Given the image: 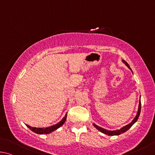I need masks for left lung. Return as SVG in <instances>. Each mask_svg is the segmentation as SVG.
<instances>
[{"label":"left lung","instance_id":"8db88e82","mask_svg":"<svg viewBox=\"0 0 155 155\" xmlns=\"http://www.w3.org/2000/svg\"><path fill=\"white\" fill-rule=\"evenodd\" d=\"M123 62L124 64H125L126 66L128 67L129 69L132 71L131 67H130V66L128 64V63H127V62L125 61H124V60H123ZM132 73H133V71H132ZM140 112H141V100H140V98L139 106H138V110H137V114H136V116H135V117L134 118V120H133L131 122V123H129L128 124H127V125H125V126L123 127L120 129H116V130H113V131H110V130H107V129H105L102 128V127H99L98 125H97V124H95L94 123H93V126L95 127V128L97 130H99L100 132H101V133H103V134H104L105 135H112V136H113V135H120L121 134H123V133H124V132H126L127 130L131 128V127L133 126V124L136 123L138 118H139V116H140Z\"/></svg>","mask_w":155,"mask_h":155}]
</instances>
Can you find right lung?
Instances as JSON below:
<instances>
[{"mask_svg":"<svg viewBox=\"0 0 155 155\" xmlns=\"http://www.w3.org/2000/svg\"><path fill=\"white\" fill-rule=\"evenodd\" d=\"M67 113H66V114L64 116V118L62 119V120L58 122V123L54 124V125L52 126H50V127H45V128H37V127H32L28 125V124H26L27 127H28V128L31 130L32 131H33L35 133H36L37 134H50V133L53 132L54 131H56V129H58L59 127H61L62 124H63L65 121L67 120Z\"/></svg>","mask_w":155,"mask_h":155,"instance_id":"obj_1","label":"right lung"}]
</instances>
